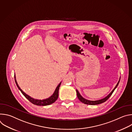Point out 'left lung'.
I'll return each mask as SVG.
<instances>
[{
    "instance_id": "obj_1",
    "label": "left lung",
    "mask_w": 132,
    "mask_h": 132,
    "mask_svg": "<svg viewBox=\"0 0 132 132\" xmlns=\"http://www.w3.org/2000/svg\"><path fill=\"white\" fill-rule=\"evenodd\" d=\"M120 81V79L119 82H118L117 85H116V87L114 88V89L112 91V92L109 94V95L107 97H106L105 98H103V99H102L99 100H97V101H90V100H86V99H85V98H84L80 95V93H79L78 91L77 90H76L77 97H78V98L79 99V100L82 103H84V104H89V105H97V104H101V103H103V102H104L105 101H106L111 97V96L112 95V94L113 93V92H114V91L115 90V89H116L117 88V87H118V85H119V84Z\"/></svg>"
}]
</instances>
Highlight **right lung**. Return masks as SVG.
I'll use <instances>...</instances> for the list:
<instances>
[{
  "mask_svg": "<svg viewBox=\"0 0 132 132\" xmlns=\"http://www.w3.org/2000/svg\"><path fill=\"white\" fill-rule=\"evenodd\" d=\"M15 78V76H14V79ZM15 84L18 88V89H19L20 90V91L21 92V93L23 94V95L30 101L32 103H33V104H35V105H40V106H45V105H50L51 104H52L54 102H55L56 101V100L58 98V97H59V88H60V87L61 86V82L57 86V87H56L55 90V92H54L53 95L50 97V98L46 99H44V100H36V99H34L31 97H30L29 96L27 95V94H26L19 87L17 82H16V81L15 79Z\"/></svg>",
  "mask_w": 132,
  "mask_h": 132,
  "instance_id": "right-lung-1",
  "label": "right lung"
}]
</instances>
